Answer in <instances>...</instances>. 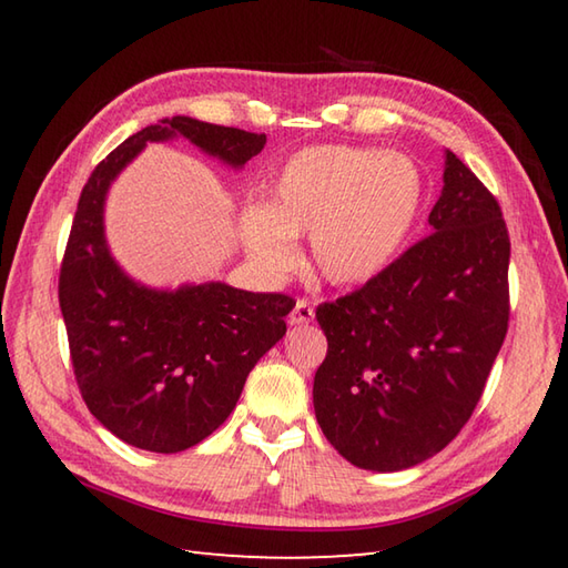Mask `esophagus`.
<instances>
[{
    "label": "esophagus",
    "instance_id": "obj_1",
    "mask_svg": "<svg viewBox=\"0 0 568 568\" xmlns=\"http://www.w3.org/2000/svg\"><path fill=\"white\" fill-rule=\"evenodd\" d=\"M312 317H315V310H312L310 300L303 297V300H297L293 312H291V315H287V324H293V327H300V324L312 322Z\"/></svg>",
    "mask_w": 568,
    "mask_h": 568
}]
</instances>
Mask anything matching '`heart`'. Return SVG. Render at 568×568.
Here are the masks:
<instances>
[{
    "label": "heart",
    "mask_w": 568,
    "mask_h": 568,
    "mask_svg": "<svg viewBox=\"0 0 568 568\" xmlns=\"http://www.w3.org/2000/svg\"><path fill=\"white\" fill-rule=\"evenodd\" d=\"M422 200L425 178L405 153L312 146L281 168L268 207L241 212V236L265 273H285L295 261L293 236L310 234L324 281L361 285L395 261Z\"/></svg>",
    "instance_id": "heart-1"
}]
</instances>
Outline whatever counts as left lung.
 Wrapping results in <instances>:
<instances>
[{
  "mask_svg": "<svg viewBox=\"0 0 568 568\" xmlns=\"http://www.w3.org/2000/svg\"><path fill=\"white\" fill-rule=\"evenodd\" d=\"M429 232L358 291L317 307L327 356L315 415L358 468L403 470L442 452L474 415L508 334V226L452 151Z\"/></svg>",
  "mask_w": 568,
  "mask_h": 568,
  "instance_id": "obj_1",
  "label": "left lung"
}]
</instances>
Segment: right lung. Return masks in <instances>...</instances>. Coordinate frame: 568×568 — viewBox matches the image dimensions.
<instances>
[{
	"label": "right lung",
	"instance_id": "obj_1",
	"mask_svg": "<svg viewBox=\"0 0 568 568\" xmlns=\"http://www.w3.org/2000/svg\"><path fill=\"white\" fill-rule=\"evenodd\" d=\"M173 136L232 168L265 146V134L192 116L136 131L84 183L58 277L84 405L114 437L155 454L190 449L232 415L251 368L283 339L295 307L291 295L224 283L151 291L114 263L102 224L106 190L149 141Z\"/></svg>",
	"mask_w": 568,
	"mask_h": 568
}]
</instances>
